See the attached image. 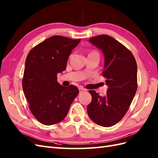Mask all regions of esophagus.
Instances as JSON below:
<instances>
[{
	"mask_svg": "<svg viewBox=\"0 0 158 158\" xmlns=\"http://www.w3.org/2000/svg\"><path fill=\"white\" fill-rule=\"evenodd\" d=\"M79 92L81 93V92H83V91H85L86 89H84L83 87L80 86V87H79Z\"/></svg>",
	"mask_w": 158,
	"mask_h": 158,
	"instance_id": "1",
	"label": "esophagus"
}]
</instances>
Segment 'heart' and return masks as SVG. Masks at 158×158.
Wrapping results in <instances>:
<instances>
[{
    "label": "heart",
    "mask_w": 158,
    "mask_h": 158,
    "mask_svg": "<svg viewBox=\"0 0 158 158\" xmlns=\"http://www.w3.org/2000/svg\"><path fill=\"white\" fill-rule=\"evenodd\" d=\"M89 55H96V56H99V54L96 50H92L91 52L89 53Z\"/></svg>",
    "instance_id": "heart-1"
}]
</instances>
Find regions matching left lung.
Returning <instances> with one entry per match:
<instances>
[{"instance_id": "1", "label": "left lung", "mask_w": 158, "mask_h": 158, "mask_svg": "<svg viewBox=\"0 0 158 158\" xmlns=\"http://www.w3.org/2000/svg\"><path fill=\"white\" fill-rule=\"evenodd\" d=\"M89 42L102 50L104 67L102 75L108 89L104 96L94 90L87 106L88 116L102 127L114 125L126 114L137 89V66L133 54L127 48L108 35L89 39Z\"/></svg>"}]
</instances>
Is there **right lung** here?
Returning <instances> with one entry per match:
<instances>
[{
    "mask_svg": "<svg viewBox=\"0 0 158 158\" xmlns=\"http://www.w3.org/2000/svg\"><path fill=\"white\" fill-rule=\"evenodd\" d=\"M80 41L54 35L27 54L22 86L32 114L44 125L61 122L79 94L75 85H60L57 74L65 70L69 55Z\"/></svg>",
    "mask_w": 158,
    "mask_h": 158,
    "instance_id": "add662e5",
    "label": "right lung"
}]
</instances>
